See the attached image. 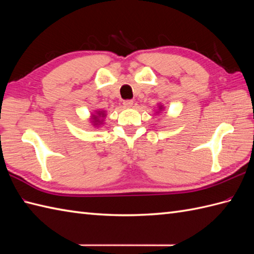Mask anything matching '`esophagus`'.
Segmentation results:
<instances>
[{
    "mask_svg": "<svg viewBox=\"0 0 254 254\" xmlns=\"http://www.w3.org/2000/svg\"><path fill=\"white\" fill-rule=\"evenodd\" d=\"M123 106L126 108H131V107H133V101L132 100H124Z\"/></svg>",
    "mask_w": 254,
    "mask_h": 254,
    "instance_id": "esophagus-1",
    "label": "esophagus"
}]
</instances>
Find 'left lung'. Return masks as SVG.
<instances>
[{
	"label": "left lung",
	"mask_w": 254,
	"mask_h": 254,
	"mask_svg": "<svg viewBox=\"0 0 254 254\" xmlns=\"http://www.w3.org/2000/svg\"><path fill=\"white\" fill-rule=\"evenodd\" d=\"M158 108H159V109H158V111H156V113H157V115H158V113H159V112H161V111H163V110L165 109V107H164L163 105H161V104H158Z\"/></svg>",
	"instance_id": "left-lung-1"
}]
</instances>
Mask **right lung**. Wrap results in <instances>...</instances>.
Returning <instances> with one entry per match:
<instances>
[{"label": "right lung", "instance_id": "right-lung-1", "mask_svg": "<svg viewBox=\"0 0 254 254\" xmlns=\"http://www.w3.org/2000/svg\"><path fill=\"white\" fill-rule=\"evenodd\" d=\"M106 111L104 110H95L94 113H91L90 117V123L91 126L95 127H99L104 124L105 118H106Z\"/></svg>", "mask_w": 254, "mask_h": 254}]
</instances>
